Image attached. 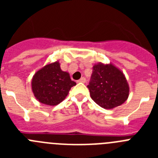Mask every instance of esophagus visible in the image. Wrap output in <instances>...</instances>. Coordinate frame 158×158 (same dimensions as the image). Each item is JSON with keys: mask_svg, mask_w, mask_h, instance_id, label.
Returning a JSON list of instances; mask_svg holds the SVG:
<instances>
[{"mask_svg": "<svg viewBox=\"0 0 158 158\" xmlns=\"http://www.w3.org/2000/svg\"><path fill=\"white\" fill-rule=\"evenodd\" d=\"M85 81H86V80H85V77H81L80 80L77 81V82H81V83H85Z\"/></svg>", "mask_w": 158, "mask_h": 158, "instance_id": "1", "label": "esophagus"}]
</instances>
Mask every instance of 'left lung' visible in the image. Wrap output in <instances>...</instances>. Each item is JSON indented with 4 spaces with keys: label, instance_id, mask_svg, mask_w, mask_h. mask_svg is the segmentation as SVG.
<instances>
[{
    "label": "left lung",
    "instance_id": "left-lung-1",
    "mask_svg": "<svg viewBox=\"0 0 158 158\" xmlns=\"http://www.w3.org/2000/svg\"><path fill=\"white\" fill-rule=\"evenodd\" d=\"M88 88L91 98L105 109L121 105L129 96V85L126 77L112 63L95 64Z\"/></svg>",
    "mask_w": 158,
    "mask_h": 158
}]
</instances>
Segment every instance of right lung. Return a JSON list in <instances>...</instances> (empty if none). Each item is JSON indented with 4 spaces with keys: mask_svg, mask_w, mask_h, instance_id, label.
Returning <instances> with one entry per match:
<instances>
[{
    "mask_svg": "<svg viewBox=\"0 0 158 158\" xmlns=\"http://www.w3.org/2000/svg\"><path fill=\"white\" fill-rule=\"evenodd\" d=\"M76 82L68 72L61 69L58 61L47 64L34 74L31 90L36 100L49 106H55L65 100Z\"/></svg>",
    "mask_w": 158,
    "mask_h": 158,
    "instance_id": "obj_1",
    "label": "right lung"
}]
</instances>
